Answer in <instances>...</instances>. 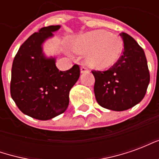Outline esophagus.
Wrapping results in <instances>:
<instances>
[{
  "mask_svg": "<svg viewBox=\"0 0 159 159\" xmlns=\"http://www.w3.org/2000/svg\"><path fill=\"white\" fill-rule=\"evenodd\" d=\"M80 70H81V73H84L89 70H88V68H87L86 66H84L83 64H82V66H81V69Z\"/></svg>",
  "mask_w": 159,
  "mask_h": 159,
  "instance_id": "1",
  "label": "esophagus"
}]
</instances>
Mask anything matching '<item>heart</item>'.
<instances>
[{"instance_id":"obj_1","label":"heart","mask_w":159,"mask_h":159,"mask_svg":"<svg viewBox=\"0 0 159 159\" xmlns=\"http://www.w3.org/2000/svg\"><path fill=\"white\" fill-rule=\"evenodd\" d=\"M123 47V42L119 36L101 30L83 34L70 44L74 52H87V64L96 69H107L117 63Z\"/></svg>"}]
</instances>
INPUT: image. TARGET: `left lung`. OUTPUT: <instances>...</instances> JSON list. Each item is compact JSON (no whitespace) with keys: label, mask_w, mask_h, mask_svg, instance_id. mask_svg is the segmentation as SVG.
<instances>
[{"label":"left lung","mask_w":159,"mask_h":159,"mask_svg":"<svg viewBox=\"0 0 159 159\" xmlns=\"http://www.w3.org/2000/svg\"><path fill=\"white\" fill-rule=\"evenodd\" d=\"M120 36L123 52L110 69L93 70L94 95L100 107L109 110L125 111L143 100L150 82L145 52L136 41L126 33Z\"/></svg>","instance_id":"obj_1"}]
</instances>
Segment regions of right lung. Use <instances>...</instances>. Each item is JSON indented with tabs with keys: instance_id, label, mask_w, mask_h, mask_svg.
<instances>
[{
	"instance_id": "obj_1",
	"label": "right lung",
	"mask_w": 159,
	"mask_h": 159,
	"mask_svg": "<svg viewBox=\"0 0 159 159\" xmlns=\"http://www.w3.org/2000/svg\"><path fill=\"white\" fill-rule=\"evenodd\" d=\"M59 28L50 25L32 34L12 62L11 96L23 113L38 120L52 119L66 111L70 90L80 76L78 65L61 71L55 58H47L42 52V43Z\"/></svg>"
}]
</instances>
